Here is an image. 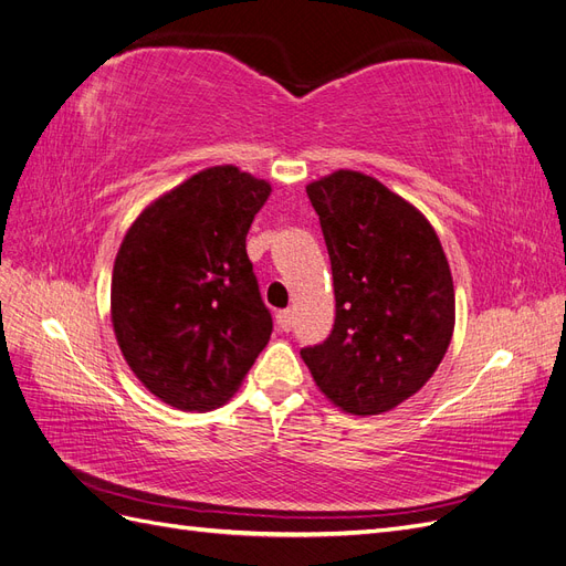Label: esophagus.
<instances>
[{
	"label": "esophagus",
	"mask_w": 566,
	"mask_h": 566,
	"mask_svg": "<svg viewBox=\"0 0 566 566\" xmlns=\"http://www.w3.org/2000/svg\"><path fill=\"white\" fill-rule=\"evenodd\" d=\"M276 325H279V328H281L283 333H290V331H293V314H290L287 310L279 312V314H276Z\"/></svg>",
	"instance_id": "esophagus-1"
}]
</instances>
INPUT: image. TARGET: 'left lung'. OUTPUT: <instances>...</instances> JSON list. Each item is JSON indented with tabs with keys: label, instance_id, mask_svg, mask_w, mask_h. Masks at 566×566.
Returning <instances> with one entry per match:
<instances>
[{
	"label": "left lung",
	"instance_id": "8db88e82",
	"mask_svg": "<svg viewBox=\"0 0 566 566\" xmlns=\"http://www.w3.org/2000/svg\"><path fill=\"white\" fill-rule=\"evenodd\" d=\"M331 254L335 325L300 354L316 387L352 416H380L432 378L451 345L455 293L420 210L352 169L306 186Z\"/></svg>",
	"mask_w": 566,
	"mask_h": 566
}]
</instances>
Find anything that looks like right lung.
Segmentation results:
<instances>
[{
	"instance_id": "add662e5",
	"label": "right lung",
	"mask_w": 566,
	"mask_h": 566,
	"mask_svg": "<svg viewBox=\"0 0 566 566\" xmlns=\"http://www.w3.org/2000/svg\"><path fill=\"white\" fill-rule=\"evenodd\" d=\"M271 184L208 167L136 217L117 250L111 321L127 366L179 410H212L241 387L273 323L245 238Z\"/></svg>"
}]
</instances>
